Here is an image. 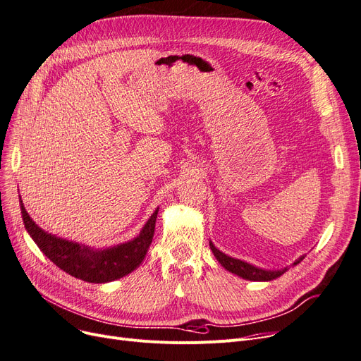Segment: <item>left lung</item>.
Returning a JSON list of instances; mask_svg holds the SVG:
<instances>
[{
  "instance_id": "left-lung-1",
  "label": "left lung",
  "mask_w": 361,
  "mask_h": 361,
  "mask_svg": "<svg viewBox=\"0 0 361 361\" xmlns=\"http://www.w3.org/2000/svg\"><path fill=\"white\" fill-rule=\"evenodd\" d=\"M209 243H210V250L213 252L214 257L218 259L219 264L226 271L235 274V276H238V277H241L244 280H250V281H271V280H276V279L281 277L283 274L287 269H289V267L281 268V269H264V268H259V267H255V265H252L249 262L241 261V259H235V257H231V256L225 255L218 247H214V244L212 241H209ZM304 257H305V255L298 257L296 261L293 262V267L298 265Z\"/></svg>"
}]
</instances>
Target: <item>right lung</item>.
<instances>
[{
	"label": "right lung",
	"mask_w": 361,
	"mask_h": 361,
	"mask_svg": "<svg viewBox=\"0 0 361 361\" xmlns=\"http://www.w3.org/2000/svg\"><path fill=\"white\" fill-rule=\"evenodd\" d=\"M22 219L27 234L50 261L69 276L87 283H109L135 271L147 256L152 243L158 207L140 229L139 235L106 249H93L84 244L56 237L39 228L27 214L20 200Z\"/></svg>",
	"instance_id": "obj_1"
}]
</instances>
